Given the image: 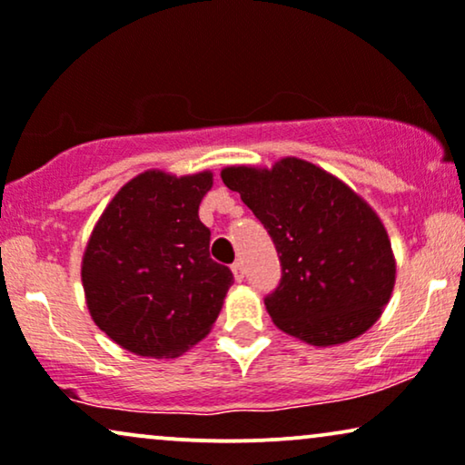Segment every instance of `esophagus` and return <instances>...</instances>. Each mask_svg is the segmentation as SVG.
<instances>
[{
    "instance_id": "34e87169",
    "label": "esophagus",
    "mask_w": 465,
    "mask_h": 465,
    "mask_svg": "<svg viewBox=\"0 0 465 465\" xmlns=\"http://www.w3.org/2000/svg\"><path fill=\"white\" fill-rule=\"evenodd\" d=\"M232 270H233V276H236V281H242L244 279V263L242 262H233V266H232Z\"/></svg>"
}]
</instances>
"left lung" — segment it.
Wrapping results in <instances>:
<instances>
[{
  "instance_id": "left-lung-1",
  "label": "left lung",
  "mask_w": 465,
  "mask_h": 465,
  "mask_svg": "<svg viewBox=\"0 0 465 465\" xmlns=\"http://www.w3.org/2000/svg\"><path fill=\"white\" fill-rule=\"evenodd\" d=\"M221 178L268 229L281 262L266 309L304 343L339 345L369 331L395 287L391 240L371 205L301 158L272 169L225 167Z\"/></svg>"
}]
</instances>
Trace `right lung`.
<instances>
[{
    "label": "right lung",
    "mask_w": 465,
    "mask_h": 465,
    "mask_svg": "<svg viewBox=\"0 0 465 465\" xmlns=\"http://www.w3.org/2000/svg\"><path fill=\"white\" fill-rule=\"evenodd\" d=\"M210 189V172L150 169L117 191L94 227L81 263L87 309L133 354L180 356L221 313L233 274L210 257V229L199 221Z\"/></svg>",
    "instance_id": "right-lung-1"
}]
</instances>
